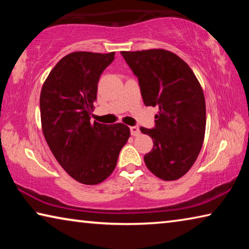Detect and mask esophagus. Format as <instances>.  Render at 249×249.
Segmentation results:
<instances>
[{
	"label": "esophagus",
	"mask_w": 249,
	"mask_h": 249,
	"mask_svg": "<svg viewBox=\"0 0 249 249\" xmlns=\"http://www.w3.org/2000/svg\"><path fill=\"white\" fill-rule=\"evenodd\" d=\"M130 134L133 135V136H138V135L141 134V130H140V127H138V126H132V127H130Z\"/></svg>",
	"instance_id": "34e87169"
}]
</instances>
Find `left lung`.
Segmentation results:
<instances>
[{"mask_svg":"<svg viewBox=\"0 0 249 249\" xmlns=\"http://www.w3.org/2000/svg\"><path fill=\"white\" fill-rule=\"evenodd\" d=\"M138 79L146 107H158L153 128L141 132L153 138L144 160L158 178H181L196 162L205 133V100L190 67L163 49L121 52Z\"/></svg>","mask_w":249,"mask_h":249,"instance_id":"obj_1","label":"left lung"}]
</instances>
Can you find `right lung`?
I'll return each instance as SVG.
<instances>
[{
  "instance_id": "1",
  "label": "right lung",
  "mask_w": 249,
  "mask_h": 249,
  "mask_svg": "<svg viewBox=\"0 0 249 249\" xmlns=\"http://www.w3.org/2000/svg\"><path fill=\"white\" fill-rule=\"evenodd\" d=\"M114 54H67L50 71L41 89L40 117L46 142L67 174L83 184H98L112 174L130 136L124 124L90 122L99 79Z\"/></svg>"
}]
</instances>
